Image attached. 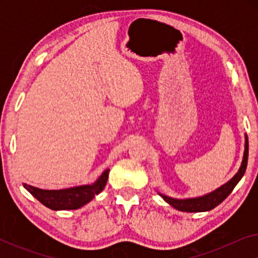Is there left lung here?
Returning <instances> with one entry per match:
<instances>
[{"label": "left lung", "mask_w": 258, "mask_h": 258, "mask_svg": "<svg viewBox=\"0 0 258 258\" xmlns=\"http://www.w3.org/2000/svg\"><path fill=\"white\" fill-rule=\"evenodd\" d=\"M248 155H249V142H248V136H245V149H244V156H243L242 165L239 168L237 174L232 177L228 183H225L224 185H222L221 188H218L215 191L208 194L206 196L197 197V199H188V200H176L168 197L165 195H160L163 197L165 202H168L170 206H172L175 209L181 210V211H189V213H199V211H208L214 209L215 207H217L218 204L223 202L227 197L230 195L232 190L236 186V184L239 182V179L244 175L246 165H248Z\"/></svg>", "instance_id": "left-lung-1"}]
</instances>
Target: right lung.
<instances>
[{
  "label": "right lung",
  "instance_id": "add662e5",
  "mask_svg": "<svg viewBox=\"0 0 258 258\" xmlns=\"http://www.w3.org/2000/svg\"><path fill=\"white\" fill-rule=\"evenodd\" d=\"M109 169H107L101 177L91 185L75 186L62 190H43L35 188L33 185L23 184L28 191L37 199L49 209L52 210H72L79 209L84 204L90 202L95 195L100 194L104 189L108 181Z\"/></svg>",
  "mask_w": 258,
  "mask_h": 258
}]
</instances>
